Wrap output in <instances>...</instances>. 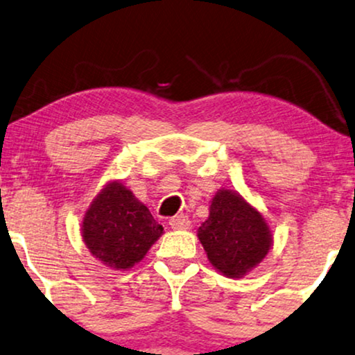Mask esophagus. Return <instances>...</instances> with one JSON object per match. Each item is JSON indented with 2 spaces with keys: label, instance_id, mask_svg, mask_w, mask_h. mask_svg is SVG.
Returning <instances> with one entry per match:
<instances>
[{
  "label": "esophagus",
  "instance_id": "1",
  "mask_svg": "<svg viewBox=\"0 0 355 355\" xmlns=\"http://www.w3.org/2000/svg\"><path fill=\"white\" fill-rule=\"evenodd\" d=\"M168 224L175 230H183V229H188V227H190V219H188V217L183 216V214L173 216L172 219L168 220Z\"/></svg>",
  "mask_w": 355,
  "mask_h": 355
}]
</instances>
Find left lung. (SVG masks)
Here are the masks:
<instances>
[{
    "mask_svg": "<svg viewBox=\"0 0 355 355\" xmlns=\"http://www.w3.org/2000/svg\"><path fill=\"white\" fill-rule=\"evenodd\" d=\"M207 259L227 277H243L258 266L272 245L261 212L237 191L219 190L212 198L209 217L198 229Z\"/></svg>",
    "mask_w": 355,
    "mask_h": 355,
    "instance_id": "1",
    "label": "left lung"
}]
</instances>
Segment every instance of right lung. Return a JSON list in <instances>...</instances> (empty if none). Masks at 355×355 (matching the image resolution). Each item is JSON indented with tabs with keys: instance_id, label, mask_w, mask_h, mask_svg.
Masks as SVG:
<instances>
[{
	"instance_id": "right-lung-1",
	"label": "right lung",
	"mask_w": 355,
	"mask_h": 355,
	"mask_svg": "<svg viewBox=\"0 0 355 355\" xmlns=\"http://www.w3.org/2000/svg\"><path fill=\"white\" fill-rule=\"evenodd\" d=\"M84 243L105 266L128 269L164 234L150 211L120 182L107 183L84 216Z\"/></svg>"
}]
</instances>
